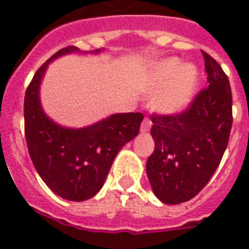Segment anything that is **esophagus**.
I'll return each mask as SVG.
<instances>
[{
    "label": "esophagus",
    "mask_w": 249,
    "mask_h": 249,
    "mask_svg": "<svg viewBox=\"0 0 249 249\" xmlns=\"http://www.w3.org/2000/svg\"><path fill=\"white\" fill-rule=\"evenodd\" d=\"M151 127H152V121L146 117L143 121H142V124H141V132L146 133V132H148L149 129H151Z\"/></svg>",
    "instance_id": "esophagus-1"
}]
</instances>
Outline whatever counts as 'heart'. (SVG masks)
<instances>
[{
	"label": "heart",
	"mask_w": 249,
	"mask_h": 249,
	"mask_svg": "<svg viewBox=\"0 0 249 249\" xmlns=\"http://www.w3.org/2000/svg\"><path fill=\"white\" fill-rule=\"evenodd\" d=\"M198 81L196 66L182 65L178 58H166L152 66L148 85L152 91L162 89L153 100L160 113L175 114L183 111L195 96Z\"/></svg>",
	"instance_id": "heart-1"
}]
</instances>
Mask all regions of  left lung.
<instances>
[{
  "instance_id": "1",
  "label": "left lung",
  "mask_w": 249,
  "mask_h": 249,
  "mask_svg": "<svg viewBox=\"0 0 249 249\" xmlns=\"http://www.w3.org/2000/svg\"><path fill=\"white\" fill-rule=\"evenodd\" d=\"M208 87L177 114H152L155 151L146 169L153 193L166 204L192 199L221 163L232 128V92L219 63L202 51Z\"/></svg>"
}]
</instances>
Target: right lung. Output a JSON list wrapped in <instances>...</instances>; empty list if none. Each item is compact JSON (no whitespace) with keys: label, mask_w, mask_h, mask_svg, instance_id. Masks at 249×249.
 Returning <instances> with one entry per match:
<instances>
[{"label":"right lung","mask_w":249,"mask_h":249,"mask_svg":"<svg viewBox=\"0 0 249 249\" xmlns=\"http://www.w3.org/2000/svg\"><path fill=\"white\" fill-rule=\"evenodd\" d=\"M72 52L80 50L62 48L37 70L26 89L23 112L28 153L39 177L59 197L81 202L102 188L114 157L138 135L143 114L114 113L83 128L62 127L51 120L39 102L41 81L48 63Z\"/></svg>","instance_id":"add662e5"}]
</instances>
